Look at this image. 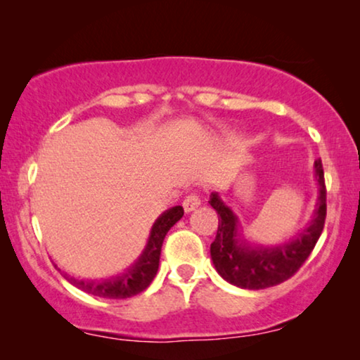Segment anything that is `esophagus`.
Instances as JSON below:
<instances>
[{
  "mask_svg": "<svg viewBox=\"0 0 360 360\" xmlns=\"http://www.w3.org/2000/svg\"><path fill=\"white\" fill-rule=\"evenodd\" d=\"M200 205H201L200 191H191V193H188V195L185 196L184 208H185L186 213H190V211H193L195 208H198Z\"/></svg>",
  "mask_w": 360,
  "mask_h": 360,
  "instance_id": "34e87169",
  "label": "esophagus"
}]
</instances>
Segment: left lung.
Wrapping results in <instances>:
<instances>
[{
    "instance_id": "obj_1",
    "label": "left lung",
    "mask_w": 360,
    "mask_h": 360,
    "mask_svg": "<svg viewBox=\"0 0 360 360\" xmlns=\"http://www.w3.org/2000/svg\"><path fill=\"white\" fill-rule=\"evenodd\" d=\"M319 184L318 208L311 224L292 243L274 249H252L238 238V218L213 193L210 203L219 216L218 233L211 243V259L221 277L236 287L262 290L293 277L313 252L326 221V184L321 159L314 162Z\"/></svg>"
}]
</instances>
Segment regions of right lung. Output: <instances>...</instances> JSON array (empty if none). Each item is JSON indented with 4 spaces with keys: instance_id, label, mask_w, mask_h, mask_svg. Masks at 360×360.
Here are the masks:
<instances>
[{
    "instance_id": "1",
    "label": "right lung",
    "mask_w": 360,
    "mask_h": 360,
    "mask_svg": "<svg viewBox=\"0 0 360 360\" xmlns=\"http://www.w3.org/2000/svg\"><path fill=\"white\" fill-rule=\"evenodd\" d=\"M181 216H184V208H181V206H175V208L165 211V213L155 221L154 228L150 231V238L149 243H147L144 254L141 255V259L137 260L134 267L127 270L122 277L108 280V282H85V280L68 277L67 274L62 275L72 285H75L77 288H80L83 292L90 295H95V297L112 300L134 297V295L144 292V290L152 283V280H154L157 269H159L162 244H164L165 236Z\"/></svg>"
}]
</instances>
